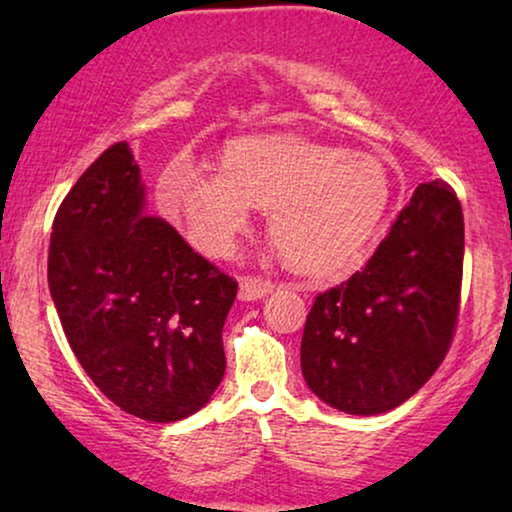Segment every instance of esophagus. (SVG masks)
Instances as JSON below:
<instances>
[{"label": "esophagus", "instance_id": "obj_1", "mask_svg": "<svg viewBox=\"0 0 512 512\" xmlns=\"http://www.w3.org/2000/svg\"><path fill=\"white\" fill-rule=\"evenodd\" d=\"M272 289H275V284H272L270 279L242 277V282H240V298L242 300H258V298L268 296Z\"/></svg>", "mask_w": 512, "mask_h": 512}]
</instances>
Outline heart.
<instances>
[{
	"instance_id": "heart-1",
	"label": "heart",
	"mask_w": 512,
	"mask_h": 512,
	"mask_svg": "<svg viewBox=\"0 0 512 512\" xmlns=\"http://www.w3.org/2000/svg\"><path fill=\"white\" fill-rule=\"evenodd\" d=\"M165 212L209 256L233 249L251 205L293 268L338 272L366 254L387 219L394 184L380 158L293 135L228 144L223 170L179 158L160 179Z\"/></svg>"
}]
</instances>
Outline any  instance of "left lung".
I'll return each mask as SVG.
<instances>
[{
	"instance_id": "obj_1",
	"label": "left lung",
	"mask_w": 512,
	"mask_h": 512,
	"mask_svg": "<svg viewBox=\"0 0 512 512\" xmlns=\"http://www.w3.org/2000/svg\"><path fill=\"white\" fill-rule=\"evenodd\" d=\"M461 275V205L447 181H426L366 268L314 298L300 342L307 387L347 415L408 401L452 345Z\"/></svg>"
}]
</instances>
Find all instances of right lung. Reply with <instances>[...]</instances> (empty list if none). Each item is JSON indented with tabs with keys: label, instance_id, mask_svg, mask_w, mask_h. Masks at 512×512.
I'll return each instance as SVG.
<instances>
[{
	"label": "right lung",
	"instance_id": "add662e5",
	"mask_svg": "<svg viewBox=\"0 0 512 512\" xmlns=\"http://www.w3.org/2000/svg\"><path fill=\"white\" fill-rule=\"evenodd\" d=\"M142 207L130 144L109 146L55 214L48 289L95 387L128 415L167 424L198 412L223 380L237 282Z\"/></svg>",
	"mask_w": 512,
	"mask_h": 512
}]
</instances>
